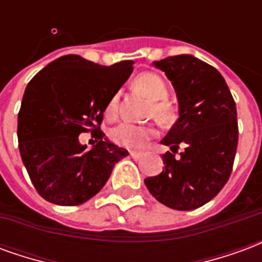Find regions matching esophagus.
Here are the masks:
<instances>
[{
	"mask_svg": "<svg viewBox=\"0 0 262 262\" xmlns=\"http://www.w3.org/2000/svg\"><path fill=\"white\" fill-rule=\"evenodd\" d=\"M130 157L135 160H139L143 157L142 151H130Z\"/></svg>",
	"mask_w": 262,
	"mask_h": 262,
	"instance_id": "1",
	"label": "esophagus"
}]
</instances>
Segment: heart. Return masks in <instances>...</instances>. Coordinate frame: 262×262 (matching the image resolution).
Listing matches in <instances>:
<instances>
[{
    "label": "heart",
    "instance_id": "1",
    "mask_svg": "<svg viewBox=\"0 0 262 262\" xmlns=\"http://www.w3.org/2000/svg\"><path fill=\"white\" fill-rule=\"evenodd\" d=\"M133 85L137 91H140L150 99L147 112L148 115H153L154 118L160 122H170L174 116L172 108L167 101H164L168 95L167 85L160 75L154 73H143L137 75ZM118 103H119V97L115 94L105 106V116L106 118H114L118 111ZM156 135L153 126L147 125H133V123H119L115 126L111 130L109 136L111 140L126 148H139L142 147L144 143L147 142L150 137Z\"/></svg>",
    "mask_w": 262,
    "mask_h": 262
}]
</instances>
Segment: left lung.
Here are the masks:
<instances>
[{"mask_svg":"<svg viewBox=\"0 0 262 262\" xmlns=\"http://www.w3.org/2000/svg\"><path fill=\"white\" fill-rule=\"evenodd\" d=\"M153 66L174 86L180 118L161 140L171 148L163 154L164 170L144 184L165 206L192 210L213 199L230 177L238 142L236 103L219 71L192 54ZM180 145L184 151L176 159Z\"/></svg>","mask_w":262,"mask_h":262,"instance_id":"obj_1","label":"left lung"}]
</instances>
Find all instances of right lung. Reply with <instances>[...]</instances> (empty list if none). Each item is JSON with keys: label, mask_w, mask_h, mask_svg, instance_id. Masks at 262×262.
Instances as JSON below:
<instances>
[{"label": "right lung", "mask_w": 262, "mask_h": 262, "mask_svg": "<svg viewBox=\"0 0 262 262\" xmlns=\"http://www.w3.org/2000/svg\"><path fill=\"white\" fill-rule=\"evenodd\" d=\"M133 61L101 66L67 54L49 63L26 86L18 114V142L32 184L42 198L75 206L95 196L127 150L105 137V106L130 77ZM92 130L91 150L78 136Z\"/></svg>", "instance_id": "right-lung-1"}]
</instances>
